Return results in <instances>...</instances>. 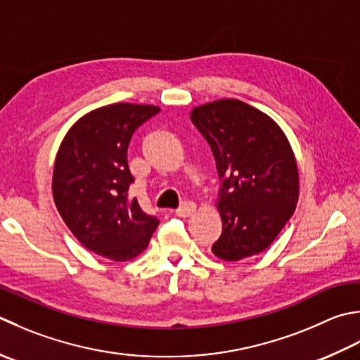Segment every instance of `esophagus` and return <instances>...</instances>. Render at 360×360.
<instances>
[{"label": "esophagus", "instance_id": "obj_1", "mask_svg": "<svg viewBox=\"0 0 360 360\" xmlns=\"http://www.w3.org/2000/svg\"><path fill=\"white\" fill-rule=\"evenodd\" d=\"M195 210H196V204L195 202H184L179 209H176V215L186 218V217L193 215Z\"/></svg>", "mask_w": 360, "mask_h": 360}]
</instances>
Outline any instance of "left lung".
<instances>
[{
  "instance_id": "1",
  "label": "left lung",
  "mask_w": 360,
  "mask_h": 360,
  "mask_svg": "<svg viewBox=\"0 0 360 360\" xmlns=\"http://www.w3.org/2000/svg\"><path fill=\"white\" fill-rule=\"evenodd\" d=\"M190 120L210 145L221 179L223 232L212 252L226 262L256 256L297 209L300 174L290 142L270 115L234 98L196 105Z\"/></svg>"
}]
</instances>
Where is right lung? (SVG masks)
Instances as JSON below:
<instances>
[{
  "label": "right lung",
  "mask_w": 360,
  "mask_h": 360,
  "mask_svg": "<svg viewBox=\"0 0 360 360\" xmlns=\"http://www.w3.org/2000/svg\"><path fill=\"white\" fill-rule=\"evenodd\" d=\"M159 112L151 104L103 105L77 120L56 154L53 200L63 223L82 246L115 262L145 251L159 226L128 198L131 137Z\"/></svg>",
  "instance_id": "1"
}]
</instances>
